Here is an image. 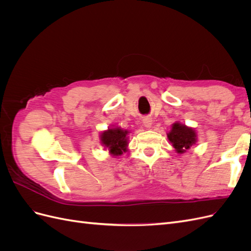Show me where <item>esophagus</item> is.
<instances>
[{
  "instance_id": "obj_1",
  "label": "esophagus",
  "mask_w": 251,
  "mask_h": 251,
  "mask_svg": "<svg viewBox=\"0 0 251 251\" xmlns=\"http://www.w3.org/2000/svg\"><path fill=\"white\" fill-rule=\"evenodd\" d=\"M142 123H143V126L150 128L151 127V125H153V120H151V118L150 116H146L142 118Z\"/></svg>"
}]
</instances>
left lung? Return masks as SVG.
<instances>
[{"label":"left lung","instance_id":"obj_1","mask_svg":"<svg viewBox=\"0 0 251 251\" xmlns=\"http://www.w3.org/2000/svg\"><path fill=\"white\" fill-rule=\"evenodd\" d=\"M168 138L177 153L182 154L195 146L198 141V135L195 128L177 121L172 125L171 131L168 133Z\"/></svg>","mask_w":251,"mask_h":251}]
</instances>
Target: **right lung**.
Segmentation results:
<instances>
[{"instance_id":"1","label":"right lung","mask_w":251,"mask_h":251,"mask_svg":"<svg viewBox=\"0 0 251 251\" xmlns=\"http://www.w3.org/2000/svg\"><path fill=\"white\" fill-rule=\"evenodd\" d=\"M128 133L130 131L124 130L120 126H112L100 133V140L101 146L109 151L110 155L118 157L127 151Z\"/></svg>"}]
</instances>
